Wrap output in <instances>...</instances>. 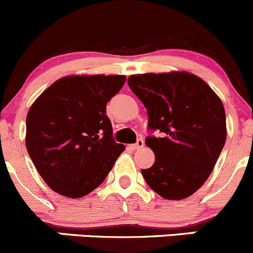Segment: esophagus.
Returning <instances> with one entry per match:
<instances>
[{
  "mask_svg": "<svg viewBox=\"0 0 253 253\" xmlns=\"http://www.w3.org/2000/svg\"><path fill=\"white\" fill-rule=\"evenodd\" d=\"M143 147H144V141H143L142 138L137 139V142L134 143V144H132V148H133L134 150H137V149H141V148H143Z\"/></svg>",
  "mask_w": 253,
  "mask_h": 253,
  "instance_id": "1",
  "label": "esophagus"
}]
</instances>
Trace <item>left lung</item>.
Here are the masks:
<instances>
[{"label": "left lung", "mask_w": 253, "mask_h": 253, "mask_svg": "<svg viewBox=\"0 0 253 253\" xmlns=\"http://www.w3.org/2000/svg\"><path fill=\"white\" fill-rule=\"evenodd\" d=\"M128 86L147 109L145 144L155 162L141 172L167 200L193 195L211 175L226 139L225 110L211 86L187 72L145 73L128 77Z\"/></svg>", "instance_id": "left-lung-1"}]
</instances>
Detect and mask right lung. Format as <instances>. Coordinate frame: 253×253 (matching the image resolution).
<instances>
[{"label": "right lung", "instance_id": "1", "mask_svg": "<svg viewBox=\"0 0 253 253\" xmlns=\"http://www.w3.org/2000/svg\"><path fill=\"white\" fill-rule=\"evenodd\" d=\"M125 76H71L35 100L27 116L28 153L48 187L79 198L101 185L125 145L115 142L106 104Z\"/></svg>", "mask_w": 253, "mask_h": 253}]
</instances>
